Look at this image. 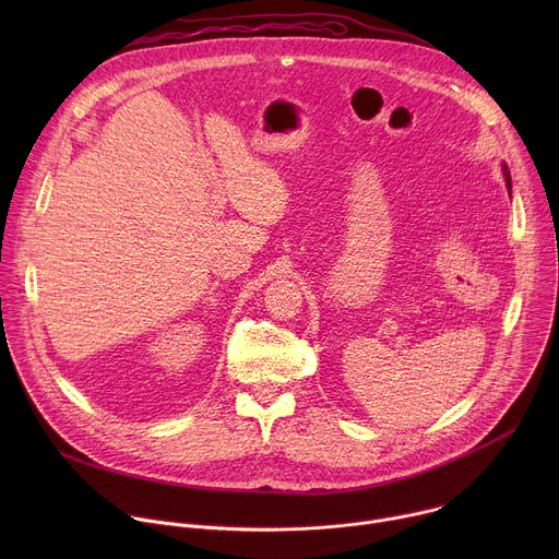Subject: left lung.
Listing matches in <instances>:
<instances>
[{"mask_svg":"<svg viewBox=\"0 0 559 559\" xmlns=\"http://www.w3.org/2000/svg\"><path fill=\"white\" fill-rule=\"evenodd\" d=\"M502 173H504V181H507V190L511 194V175H509V168L502 164Z\"/></svg>","mask_w":559,"mask_h":559,"instance_id":"obj_1","label":"left lung"}]
</instances>
